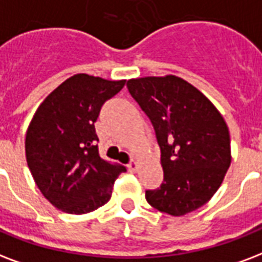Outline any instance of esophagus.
<instances>
[{
  "mask_svg": "<svg viewBox=\"0 0 262 262\" xmlns=\"http://www.w3.org/2000/svg\"><path fill=\"white\" fill-rule=\"evenodd\" d=\"M139 162H136V161H132L129 165H127V169H129V171H132V173H136V171L139 170Z\"/></svg>",
  "mask_w": 262,
  "mask_h": 262,
  "instance_id": "34e87169",
  "label": "esophagus"
}]
</instances>
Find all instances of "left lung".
<instances>
[{
	"label": "left lung",
	"mask_w": 262,
	"mask_h": 262,
	"mask_svg": "<svg viewBox=\"0 0 262 262\" xmlns=\"http://www.w3.org/2000/svg\"><path fill=\"white\" fill-rule=\"evenodd\" d=\"M127 89L154 125L163 183L145 191L157 210L180 217L217 192L231 165L227 122L202 92L176 75L129 79Z\"/></svg>",
	"instance_id": "1"
}]
</instances>
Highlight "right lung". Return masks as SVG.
Segmentation results:
<instances>
[{"label": "right lung", "mask_w": 262, "mask_h": 262, "mask_svg": "<svg viewBox=\"0 0 262 262\" xmlns=\"http://www.w3.org/2000/svg\"><path fill=\"white\" fill-rule=\"evenodd\" d=\"M75 74L45 97L26 133V159L38 189L59 210L86 214L108 202L126 170L101 159L95 122L105 101L125 86Z\"/></svg>", "instance_id": "obj_1"}]
</instances>
